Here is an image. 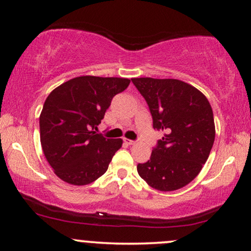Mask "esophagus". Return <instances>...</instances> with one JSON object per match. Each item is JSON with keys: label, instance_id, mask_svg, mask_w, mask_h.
<instances>
[{"label": "esophagus", "instance_id": "1", "mask_svg": "<svg viewBox=\"0 0 251 251\" xmlns=\"http://www.w3.org/2000/svg\"><path fill=\"white\" fill-rule=\"evenodd\" d=\"M125 142L128 144V145H133V144H136V140H131V139H126L125 138Z\"/></svg>", "mask_w": 251, "mask_h": 251}]
</instances>
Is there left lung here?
<instances>
[{
	"label": "left lung",
	"mask_w": 251,
	"mask_h": 251,
	"mask_svg": "<svg viewBox=\"0 0 251 251\" xmlns=\"http://www.w3.org/2000/svg\"><path fill=\"white\" fill-rule=\"evenodd\" d=\"M131 81L149 105L153 128L164 132L150 160L138 163L137 171L155 190H179L198 176L214 145L211 106L201 91L183 81L152 77Z\"/></svg>",
	"instance_id": "1"
}]
</instances>
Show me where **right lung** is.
Masks as SVG:
<instances>
[{
    "instance_id": "1",
    "label": "right lung",
    "mask_w": 251,
    "mask_h": 251,
    "mask_svg": "<svg viewBox=\"0 0 251 251\" xmlns=\"http://www.w3.org/2000/svg\"><path fill=\"white\" fill-rule=\"evenodd\" d=\"M129 78L85 75L60 84L48 96L40 115V138L46 159L61 180L88 185L102 176L122 139L96 133L113 97Z\"/></svg>"
}]
</instances>
